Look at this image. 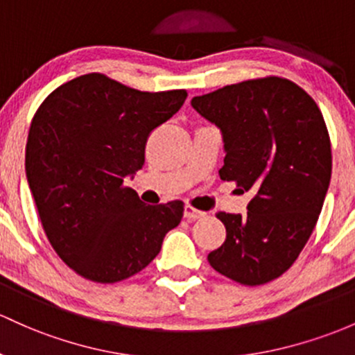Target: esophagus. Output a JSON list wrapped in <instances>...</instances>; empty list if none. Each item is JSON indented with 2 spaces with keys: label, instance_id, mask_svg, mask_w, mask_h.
<instances>
[{
  "label": "esophagus",
  "instance_id": "34e87169",
  "mask_svg": "<svg viewBox=\"0 0 355 355\" xmlns=\"http://www.w3.org/2000/svg\"><path fill=\"white\" fill-rule=\"evenodd\" d=\"M205 211H200V209L193 208L191 205H186L184 207V218L188 220H198V218H203Z\"/></svg>",
  "mask_w": 355,
  "mask_h": 355
}]
</instances>
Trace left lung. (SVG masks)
Segmentation results:
<instances>
[{"label": "left lung", "mask_w": 355, "mask_h": 355, "mask_svg": "<svg viewBox=\"0 0 355 355\" xmlns=\"http://www.w3.org/2000/svg\"><path fill=\"white\" fill-rule=\"evenodd\" d=\"M193 108L222 130L223 181L252 200L247 215L216 213L227 239L208 262L228 279L266 284L306 245L331 176L322 112L298 85L277 76L249 79L194 96Z\"/></svg>", "instance_id": "left-lung-1"}]
</instances>
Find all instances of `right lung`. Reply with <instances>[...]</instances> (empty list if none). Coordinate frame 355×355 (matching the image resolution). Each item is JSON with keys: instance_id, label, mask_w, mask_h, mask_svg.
Returning <instances> with one entry per match:
<instances>
[{"instance_id": "1", "label": "right lung", "mask_w": 355, "mask_h": 355, "mask_svg": "<svg viewBox=\"0 0 355 355\" xmlns=\"http://www.w3.org/2000/svg\"><path fill=\"white\" fill-rule=\"evenodd\" d=\"M186 96L91 72L52 91L33 115L26 179L49 242L79 276L112 284L140 272L181 222L182 201L144 205L125 178L142 169L148 135Z\"/></svg>"}]
</instances>
